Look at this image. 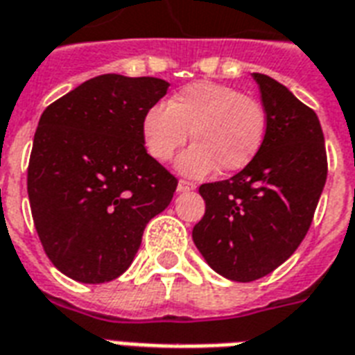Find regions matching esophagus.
<instances>
[{
  "mask_svg": "<svg viewBox=\"0 0 355 355\" xmlns=\"http://www.w3.org/2000/svg\"><path fill=\"white\" fill-rule=\"evenodd\" d=\"M177 189L178 191H191V189H196V184L189 182V180H178Z\"/></svg>",
  "mask_w": 355,
  "mask_h": 355,
  "instance_id": "esophagus-1",
  "label": "esophagus"
}]
</instances>
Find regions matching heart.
<instances>
[{"mask_svg":"<svg viewBox=\"0 0 355 355\" xmlns=\"http://www.w3.org/2000/svg\"><path fill=\"white\" fill-rule=\"evenodd\" d=\"M189 132L197 143L178 158V171L188 177H207L216 167L223 173L240 171L264 143L266 112L259 100L231 85L196 81L173 94L167 105H153L143 117V143L158 162L171 159Z\"/></svg>","mask_w":355,"mask_h":355,"instance_id":"1","label":"heart"}]
</instances>
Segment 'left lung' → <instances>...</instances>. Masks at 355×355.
Here are the masks:
<instances>
[{
    "label": "left lung",
    "mask_w": 355,
    "mask_h": 355,
    "mask_svg": "<svg viewBox=\"0 0 355 355\" xmlns=\"http://www.w3.org/2000/svg\"><path fill=\"white\" fill-rule=\"evenodd\" d=\"M259 83L266 137L250 166L234 177L202 184L207 202L193 242L214 272L238 283L272 274L297 250L328 177L316 113L266 74Z\"/></svg>",
    "instance_id": "8db88e82"
}]
</instances>
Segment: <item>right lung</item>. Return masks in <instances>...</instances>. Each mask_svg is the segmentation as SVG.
Returning a JSON list of instances; mask_svg holds the SVG:
<instances>
[{
    "mask_svg": "<svg viewBox=\"0 0 355 355\" xmlns=\"http://www.w3.org/2000/svg\"><path fill=\"white\" fill-rule=\"evenodd\" d=\"M167 87L159 78L102 74L40 115L27 196L46 255L70 279L98 285L124 274L147 223L171 202L178 180L141 135Z\"/></svg>",
    "mask_w": 355,
    "mask_h": 355,
    "instance_id": "1",
    "label": "right lung"
}]
</instances>
